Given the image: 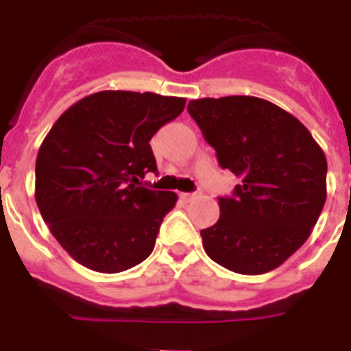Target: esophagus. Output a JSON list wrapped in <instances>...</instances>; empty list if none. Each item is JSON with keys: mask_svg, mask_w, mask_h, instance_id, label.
<instances>
[{"mask_svg": "<svg viewBox=\"0 0 351 351\" xmlns=\"http://www.w3.org/2000/svg\"><path fill=\"white\" fill-rule=\"evenodd\" d=\"M180 197L184 198L186 202H189V200H195V198L198 197V193H182Z\"/></svg>", "mask_w": 351, "mask_h": 351, "instance_id": "1", "label": "esophagus"}]
</instances>
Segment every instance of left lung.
<instances>
[{
  "mask_svg": "<svg viewBox=\"0 0 351 351\" xmlns=\"http://www.w3.org/2000/svg\"><path fill=\"white\" fill-rule=\"evenodd\" d=\"M187 111L239 176L220 219L202 230L209 258L242 275H261L288 261L311 234L326 202V156L293 114L256 96L191 100Z\"/></svg>",
  "mask_w": 351,
  "mask_h": 351,
  "instance_id": "obj_1",
  "label": "left lung"
}]
</instances>
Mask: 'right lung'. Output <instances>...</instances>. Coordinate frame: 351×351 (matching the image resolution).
<instances>
[{
    "label": "right lung",
    "mask_w": 351,
    "mask_h": 351,
    "mask_svg": "<svg viewBox=\"0 0 351 351\" xmlns=\"http://www.w3.org/2000/svg\"><path fill=\"white\" fill-rule=\"evenodd\" d=\"M186 98L100 90L54 121L36 158V204L54 239L82 266L120 273L145 261L176 193L153 191L149 140Z\"/></svg>",
    "instance_id": "obj_1"
}]
</instances>
